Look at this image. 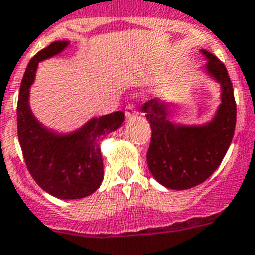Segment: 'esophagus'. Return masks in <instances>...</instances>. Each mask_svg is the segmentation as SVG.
<instances>
[{
    "mask_svg": "<svg viewBox=\"0 0 255 255\" xmlns=\"http://www.w3.org/2000/svg\"><path fill=\"white\" fill-rule=\"evenodd\" d=\"M137 113H138V110H137V108H135V105H134V104H128V105L125 106L126 118L133 117V116H135Z\"/></svg>",
    "mask_w": 255,
    "mask_h": 255,
    "instance_id": "34e87169",
    "label": "esophagus"
}]
</instances>
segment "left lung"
I'll return each instance as SVG.
<instances>
[{"mask_svg":"<svg viewBox=\"0 0 255 255\" xmlns=\"http://www.w3.org/2000/svg\"><path fill=\"white\" fill-rule=\"evenodd\" d=\"M208 72L222 86V104L216 118L205 126H179L167 120V105L150 100L142 106L151 128L147 166L161 185L185 190L205 182L217 170L232 143L237 121L234 90L226 66L212 53Z\"/></svg>","mask_w":255,"mask_h":255,"instance_id":"1","label":"left lung"}]
</instances>
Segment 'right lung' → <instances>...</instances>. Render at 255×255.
Listing matches in <instances>:
<instances>
[{"mask_svg":"<svg viewBox=\"0 0 255 255\" xmlns=\"http://www.w3.org/2000/svg\"><path fill=\"white\" fill-rule=\"evenodd\" d=\"M66 45V41L52 42L27 65L17 104V133L27 170L35 182L57 198L80 199L100 187L104 165L98 142L118 129L125 116L118 110L93 118L82 129L64 137L47 131L33 117L27 98L37 64L64 50Z\"/></svg>","mask_w":255,"mask_h":255,"instance_id":"right-lung-1","label":"right lung"}]
</instances>
